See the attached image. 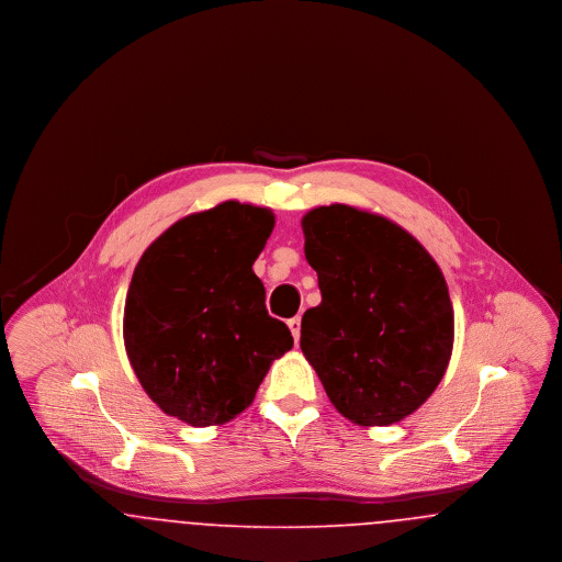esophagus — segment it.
<instances>
[{
  "label": "esophagus",
  "mask_w": 562,
  "mask_h": 562,
  "mask_svg": "<svg viewBox=\"0 0 562 562\" xmlns=\"http://www.w3.org/2000/svg\"><path fill=\"white\" fill-rule=\"evenodd\" d=\"M286 324H289V328H291V333H293L294 344H299V337H301V318L296 316V318H291Z\"/></svg>",
  "instance_id": "esophagus-1"
}]
</instances>
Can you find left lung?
I'll return each instance as SVG.
<instances>
[{
  "label": "left lung",
  "mask_w": 562,
  "mask_h": 562,
  "mask_svg": "<svg viewBox=\"0 0 562 562\" xmlns=\"http://www.w3.org/2000/svg\"><path fill=\"white\" fill-rule=\"evenodd\" d=\"M322 301L303 314L301 349L335 408L358 426L415 413L447 373L453 305L428 250L401 225L346 204L301 221Z\"/></svg>",
  "instance_id": "1"
}]
</instances>
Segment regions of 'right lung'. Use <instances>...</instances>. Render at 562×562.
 <instances>
[{
  "instance_id": "right-lung-1",
  "label": "right lung",
  "mask_w": 562,
  "mask_h": 562,
  "mask_svg": "<svg viewBox=\"0 0 562 562\" xmlns=\"http://www.w3.org/2000/svg\"><path fill=\"white\" fill-rule=\"evenodd\" d=\"M273 223L269 209L227 200L170 225L134 268L128 360L147 396L193 428L240 415L271 362L293 348L252 271Z\"/></svg>"
}]
</instances>
